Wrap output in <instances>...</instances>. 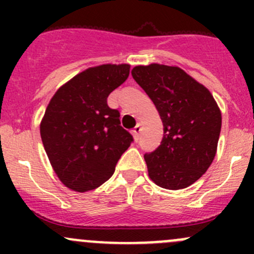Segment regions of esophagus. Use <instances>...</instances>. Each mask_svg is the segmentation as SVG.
I'll list each match as a JSON object with an SVG mask.
<instances>
[{"label":"esophagus","mask_w":254,"mask_h":254,"mask_svg":"<svg viewBox=\"0 0 254 254\" xmlns=\"http://www.w3.org/2000/svg\"><path fill=\"white\" fill-rule=\"evenodd\" d=\"M140 132H141V124H137L136 127H134V130H132V134H134V136H135V139H139V136H140Z\"/></svg>","instance_id":"esophagus-1"}]
</instances>
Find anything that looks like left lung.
I'll use <instances>...</instances> for the list:
<instances>
[{"instance_id": "left-lung-1", "label": "left lung", "mask_w": 254, "mask_h": 254, "mask_svg": "<svg viewBox=\"0 0 254 254\" xmlns=\"http://www.w3.org/2000/svg\"><path fill=\"white\" fill-rule=\"evenodd\" d=\"M131 75L163 123L161 145L143 156L148 176L161 188H187L214 160L221 112L207 88L182 68L151 64L136 66Z\"/></svg>"}]
</instances>
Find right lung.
<instances>
[{"mask_svg":"<svg viewBox=\"0 0 254 254\" xmlns=\"http://www.w3.org/2000/svg\"><path fill=\"white\" fill-rule=\"evenodd\" d=\"M130 66L102 65L78 73L58 89L40 124L54 171L76 191L102 186L134 141L107 98L129 77Z\"/></svg>","mask_w":254,"mask_h":254,"instance_id":"1","label":"right lung"}]
</instances>
